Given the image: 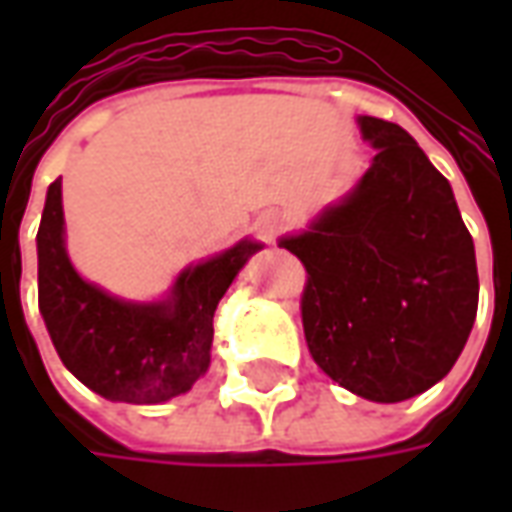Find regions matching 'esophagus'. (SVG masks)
Listing matches in <instances>:
<instances>
[{
  "label": "esophagus",
  "instance_id": "1",
  "mask_svg": "<svg viewBox=\"0 0 512 512\" xmlns=\"http://www.w3.org/2000/svg\"><path fill=\"white\" fill-rule=\"evenodd\" d=\"M257 227H260V233H263V238H268V241H274L279 230H282V219H279L277 213H266V216H263V219L257 222Z\"/></svg>",
  "mask_w": 512,
  "mask_h": 512
}]
</instances>
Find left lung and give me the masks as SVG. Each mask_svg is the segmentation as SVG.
Here are the masks:
<instances>
[{"mask_svg": "<svg viewBox=\"0 0 512 512\" xmlns=\"http://www.w3.org/2000/svg\"><path fill=\"white\" fill-rule=\"evenodd\" d=\"M376 145L356 191L279 246L307 271L304 340L326 376L400 403L447 376L477 315L472 235L447 178L395 123L359 117Z\"/></svg>", "mask_w": 512, "mask_h": 512, "instance_id": "left-lung-1", "label": "left lung"}]
</instances>
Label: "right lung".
Returning a JSON list of instances; mask_svg holds the SVG:
<instances>
[{"label":"right lung","mask_w":512,"mask_h":512,"mask_svg":"<svg viewBox=\"0 0 512 512\" xmlns=\"http://www.w3.org/2000/svg\"><path fill=\"white\" fill-rule=\"evenodd\" d=\"M62 222L57 178L38 230V304L62 365L101 397L136 406L191 389L211 362L216 304L260 246L241 241L186 268L164 304H126L73 271Z\"/></svg>","instance_id":"add662e5"}]
</instances>
